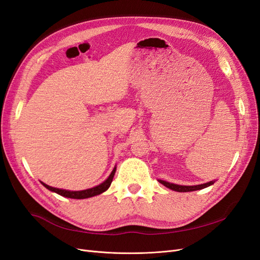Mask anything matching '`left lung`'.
Wrapping results in <instances>:
<instances>
[{
  "instance_id": "8db88e82",
  "label": "left lung",
  "mask_w": 260,
  "mask_h": 260,
  "mask_svg": "<svg viewBox=\"0 0 260 260\" xmlns=\"http://www.w3.org/2000/svg\"><path fill=\"white\" fill-rule=\"evenodd\" d=\"M158 181L166 187L170 188V190H174L177 192H191V191H196V190H202V188H205V187L215 183V181H210V182L199 184V185H179V184L167 182V181H162V180H158Z\"/></svg>"
}]
</instances>
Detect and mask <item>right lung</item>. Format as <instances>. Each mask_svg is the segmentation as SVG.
I'll use <instances>...</instances> for the list:
<instances>
[{"label":"right lung","instance_id":"right-lung-1","mask_svg":"<svg viewBox=\"0 0 260 260\" xmlns=\"http://www.w3.org/2000/svg\"><path fill=\"white\" fill-rule=\"evenodd\" d=\"M115 172H116V167L113 169L112 174L109 175V177L104 181L103 183H101V184L94 186V187H91V188H86V190H83V191H68V190H62V188L50 186V185L45 184L43 182H41V183L46 188H48V190L57 193L61 196H64V198L75 199V200H83V199H89V198H92V196H95V195H99L101 193L105 192L112 184V181H113V178L115 176Z\"/></svg>","mask_w":260,"mask_h":260}]
</instances>
